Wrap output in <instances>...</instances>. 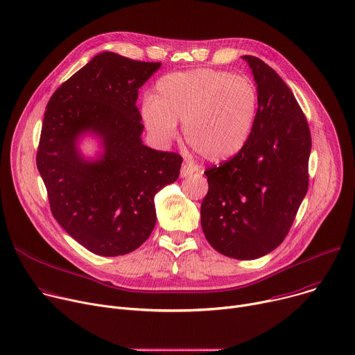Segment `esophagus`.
I'll return each instance as SVG.
<instances>
[{"label":"esophagus","instance_id":"esophagus-1","mask_svg":"<svg viewBox=\"0 0 355 355\" xmlns=\"http://www.w3.org/2000/svg\"><path fill=\"white\" fill-rule=\"evenodd\" d=\"M197 171H198L197 166H194L192 163H188V161H185V163L181 167V177H189L192 174H196Z\"/></svg>","mask_w":355,"mask_h":355}]
</instances>
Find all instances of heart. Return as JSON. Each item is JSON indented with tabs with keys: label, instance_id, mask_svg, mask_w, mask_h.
Returning <instances> with one entry per match:
<instances>
[{
	"label": "heart",
	"instance_id": "1",
	"mask_svg": "<svg viewBox=\"0 0 355 355\" xmlns=\"http://www.w3.org/2000/svg\"><path fill=\"white\" fill-rule=\"evenodd\" d=\"M259 107V92L250 78L225 71L197 69L166 75L155 83L153 99L141 106L151 137L167 144L184 121V139L202 158L220 163L248 144Z\"/></svg>",
	"mask_w": 355,
	"mask_h": 355
}]
</instances>
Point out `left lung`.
I'll return each instance as SVG.
<instances>
[{"instance_id": "8db88e82", "label": "left lung", "mask_w": 355, "mask_h": 355, "mask_svg": "<svg viewBox=\"0 0 355 355\" xmlns=\"http://www.w3.org/2000/svg\"><path fill=\"white\" fill-rule=\"evenodd\" d=\"M259 92L243 150L205 170L201 225L219 253L248 261L276 249L290 231L309 187L310 128L295 94L263 60L242 56Z\"/></svg>"}]
</instances>
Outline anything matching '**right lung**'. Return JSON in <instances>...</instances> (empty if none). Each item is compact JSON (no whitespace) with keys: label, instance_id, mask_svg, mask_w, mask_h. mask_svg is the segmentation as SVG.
Here are the masks:
<instances>
[{"label":"right lung","instance_id":"obj_1","mask_svg":"<svg viewBox=\"0 0 355 355\" xmlns=\"http://www.w3.org/2000/svg\"><path fill=\"white\" fill-rule=\"evenodd\" d=\"M159 67L102 52L48 102L37 167L53 218L96 254H125L143 245L157 219L154 196L180 175V154L141 141L139 89ZM87 132L104 148L94 160L77 148Z\"/></svg>","mask_w":355,"mask_h":355}]
</instances>
